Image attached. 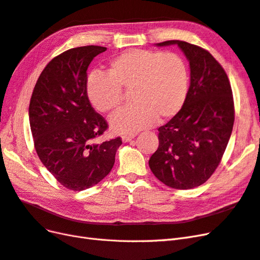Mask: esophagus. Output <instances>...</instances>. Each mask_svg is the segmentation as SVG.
Returning a JSON list of instances; mask_svg holds the SVG:
<instances>
[{"mask_svg": "<svg viewBox=\"0 0 260 260\" xmlns=\"http://www.w3.org/2000/svg\"><path fill=\"white\" fill-rule=\"evenodd\" d=\"M135 138V136H123L122 137V141L123 142H130V141Z\"/></svg>", "mask_w": 260, "mask_h": 260, "instance_id": "34e87169", "label": "esophagus"}]
</instances>
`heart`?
<instances>
[{
	"instance_id": "obj_1",
	"label": "heart",
	"mask_w": 260,
	"mask_h": 260,
	"mask_svg": "<svg viewBox=\"0 0 260 260\" xmlns=\"http://www.w3.org/2000/svg\"><path fill=\"white\" fill-rule=\"evenodd\" d=\"M190 77L184 59L176 53L129 50L111 59L107 75L91 74L85 91L92 106L101 113L116 109L122 90L132 89V106L119 109L109 118L111 129L133 135L153 125L157 118L166 121L183 107Z\"/></svg>"
}]
</instances>
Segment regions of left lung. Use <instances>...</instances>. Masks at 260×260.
<instances>
[{"instance_id":"left-lung-1","label":"left lung","mask_w":260,"mask_h":260,"mask_svg":"<svg viewBox=\"0 0 260 260\" xmlns=\"http://www.w3.org/2000/svg\"><path fill=\"white\" fill-rule=\"evenodd\" d=\"M155 45L179 46L190 64V86L181 111L158 128L159 145L148 165L164 184L187 190L206 182L222 158L234 122L231 85L221 65L200 46L179 40Z\"/></svg>"}]
</instances>
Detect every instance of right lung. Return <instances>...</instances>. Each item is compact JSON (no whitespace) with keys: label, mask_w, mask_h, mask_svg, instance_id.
<instances>
[{"label":"right lung","mask_w":260,"mask_h":260,"mask_svg":"<svg viewBox=\"0 0 260 260\" xmlns=\"http://www.w3.org/2000/svg\"><path fill=\"white\" fill-rule=\"evenodd\" d=\"M104 46L70 49L54 57L35 85L29 122L39 158L58 182L73 191L98 184L111 172L122 142L93 140L107 122L86 96V70Z\"/></svg>","instance_id":"add662e5"}]
</instances>
